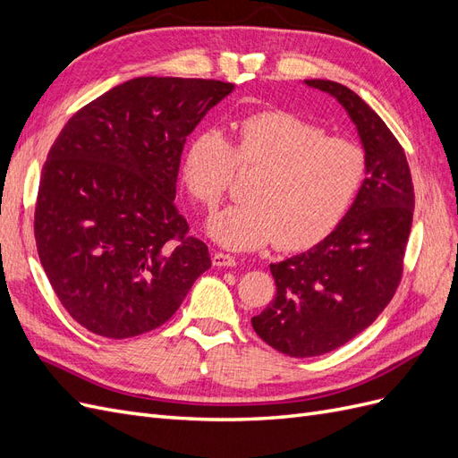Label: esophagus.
<instances>
[{
  "mask_svg": "<svg viewBox=\"0 0 458 458\" xmlns=\"http://www.w3.org/2000/svg\"><path fill=\"white\" fill-rule=\"evenodd\" d=\"M212 263L216 267H234L237 266V259H234L233 256L229 254H224V252H216L212 256Z\"/></svg>",
  "mask_w": 458,
  "mask_h": 458,
  "instance_id": "34e87169",
  "label": "esophagus"
}]
</instances>
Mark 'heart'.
<instances>
[{"label": "heart", "instance_id": "heart-1", "mask_svg": "<svg viewBox=\"0 0 458 458\" xmlns=\"http://www.w3.org/2000/svg\"><path fill=\"white\" fill-rule=\"evenodd\" d=\"M234 168L258 172L248 202L208 221L210 237L229 250H258L276 241L296 252L323 242L350 214L367 177L365 148L330 137L317 123L286 110L244 118L233 141L216 128L199 131L182 160L189 195L214 210L229 191Z\"/></svg>", "mask_w": 458, "mask_h": 458}]
</instances>
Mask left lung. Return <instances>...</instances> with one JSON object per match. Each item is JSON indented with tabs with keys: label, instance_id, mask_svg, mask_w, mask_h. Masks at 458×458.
<instances>
[{
	"label": "left lung",
	"instance_id": "left-lung-1",
	"mask_svg": "<svg viewBox=\"0 0 458 458\" xmlns=\"http://www.w3.org/2000/svg\"><path fill=\"white\" fill-rule=\"evenodd\" d=\"M345 108L367 152V177L350 214L308 252L271 263L276 296L252 317L256 335L290 357L340 348L374 323L403 273L414 191L403 147L350 88L306 80Z\"/></svg>",
	"mask_w": 458,
	"mask_h": 458
}]
</instances>
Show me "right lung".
Wrapping results in <instances>:
<instances>
[{
    "label": "right lung",
    "instance_id": "obj_1",
    "mask_svg": "<svg viewBox=\"0 0 458 458\" xmlns=\"http://www.w3.org/2000/svg\"><path fill=\"white\" fill-rule=\"evenodd\" d=\"M234 89L219 80L143 76L80 108L41 170L34 234L74 321L105 338L164 325L210 269L177 212L187 135Z\"/></svg>",
    "mask_w": 458,
    "mask_h": 458
}]
</instances>
